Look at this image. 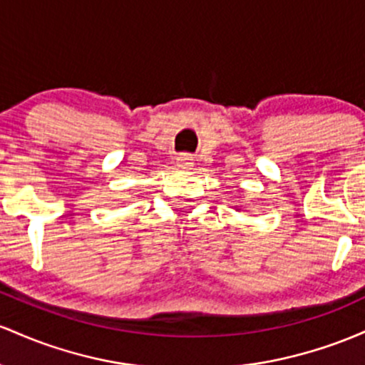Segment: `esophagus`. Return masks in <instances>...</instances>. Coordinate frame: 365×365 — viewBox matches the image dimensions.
<instances>
[{
  "mask_svg": "<svg viewBox=\"0 0 365 365\" xmlns=\"http://www.w3.org/2000/svg\"><path fill=\"white\" fill-rule=\"evenodd\" d=\"M193 155H190V153H182V155H179L178 157V165L181 167V169H191V167H193Z\"/></svg>",
  "mask_w": 365,
  "mask_h": 365,
  "instance_id": "34e87169",
  "label": "esophagus"
}]
</instances>
